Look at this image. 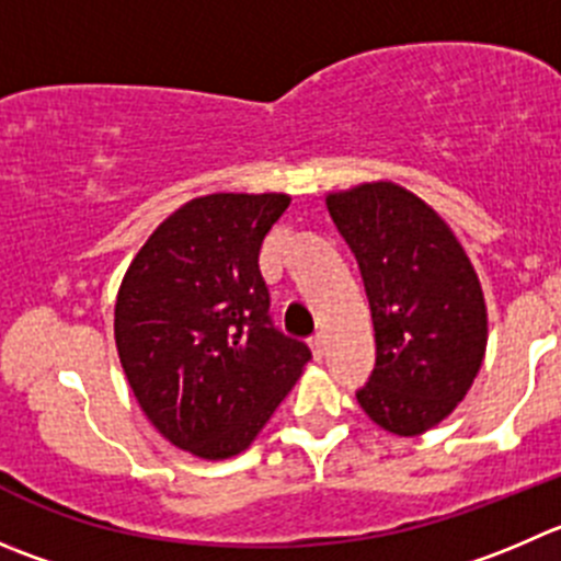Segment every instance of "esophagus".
I'll list each match as a JSON object with an SVG mask.
<instances>
[{
    "label": "esophagus",
    "instance_id": "1",
    "mask_svg": "<svg viewBox=\"0 0 561 561\" xmlns=\"http://www.w3.org/2000/svg\"><path fill=\"white\" fill-rule=\"evenodd\" d=\"M308 344H311V352H313V357H322L324 355V346H328V339H324V333H317V335H311V341H308Z\"/></svg>",
    "mask_w": 561,
    "mask_h": 561
}]
</instances>
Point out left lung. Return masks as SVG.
<instances>
[{"instance_id": "1", "label": "left lung", "mask_w": 561, "mask_h": 561, "mask_svg": "<svg viewBox=\"0 0 561 561\" xmlns=\"http://www.w3.org/2000/svg\"><path fill=\"white\" fill-rule=\"evenodd\" d=\"M328 211L355 253L375 324V371L357 404L386 432L424 435L482 369L488 306L477 270L444 217L393 181L328 192Z\"/></svg>"}]
</instances>
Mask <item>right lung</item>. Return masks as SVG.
I'll return each instance as SVG.
<instances>
[{"mask_svg": "<svg viewBox=\"0 0 561 561\" xmlns=\"http://www.w3.org/2000/svg\"><path fill=\"white\" fill-rule=\"evenodd\" d=\"M284 192L192 197L131 259L115 302V346L159 435L201 460L255 440L311 350L270 322L259 250L289 209Z\"/></svg>", "mask_w": 561, "mask_h": 561, "instance_id": "add662e5", "label": "right lung"}]
</instances>
